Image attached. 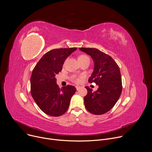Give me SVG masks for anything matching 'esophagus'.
Returning <instances> with one entry per match:
<instances>
[{
	"label": "esophagus",
	"instance_id": "34e87169",
	"mask_svg": "<svg viewBox=\"0 0 152 152\" xmlns=\"http://www.w3.org/2000/svg\"><path fill=\"white\" fill-rule=\"evenodd\" d=\"M80 88H81V86H76V88L77 90H79V89H80Z\"/></svg>",
	"mask_w": 152,
	"mask_h": 152
}]
</instances>
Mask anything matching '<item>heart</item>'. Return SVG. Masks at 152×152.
I'll return each mask as SVG.
<instances>
[{"label":"heart","instance_id":"heart-1","mask_svg":"<svg viewBox=\"0 0 152 152\" xmlns=\"http://www.w3.org/2000/svg\"><path fill=\"white\" fill-rule=\"evenodd\" d=\"M86 59H89V58L85 55H81L80 56H79L78 57V61H83V60H86ZM71 79L72 81H73L75 83H79L80 82V79L77 77L76 76H73L71 77Z\"/></svg>","mask_w":152,"mask_h":152}]
</instances>
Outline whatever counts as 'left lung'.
Listing matches in <instances>:
<instances>
[{
    "label": "left lung",
    "instance_id": "1",
    "mask_svg": "<svg viewBox=\"0 0 152 152\" xmlns=\"http://www.w3.org/2000/svg\"><path fill=\"white\" fill-rule=\"evenodd\" d=\"M90 55L94 62V70L88 79L99 86L96 91L85 86L88 93L84 97L86 110L95 115H102L111 110L122 91L120 70L111 56L95 48H79Z\"/></svg>",
    "mask_w": 152,
    "mask_h": 152
}]
</instances>
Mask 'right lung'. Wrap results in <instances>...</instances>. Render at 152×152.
Segmentation results:
<instances>
[{
    "label": "right lung",
    "mask_w": 152,
    "mask_h": 152,
    "mask_svg": "<svg viewBox=\"0 0 152 152\" xmlns=\"http://www.w3.org/2000/svg\"><path fill=\"white\" fill-rule=\"evenodd\" d=\"M76 49L51 50L41 57L32 71L31 95L40 110L49 115L58 117L66 113L76 91L74 86L69 85L60 89L55 77L62 70L65 60Z\"/></svg>",
    "instance_id": "obj_1"
}]
</instances>
